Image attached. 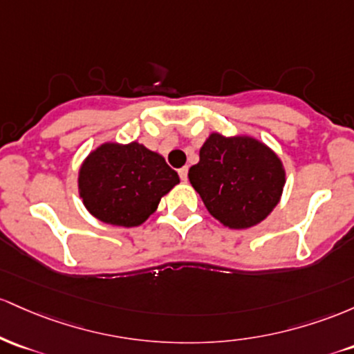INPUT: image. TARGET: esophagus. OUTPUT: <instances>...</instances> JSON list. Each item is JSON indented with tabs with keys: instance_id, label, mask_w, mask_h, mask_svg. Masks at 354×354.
Segmentation results:
<instances>
[{
	"instance_id": "1",
	"label": "esophagus",
	"mask_w": 354,
	"mask_h": 354,
	"mask_svg": "<svg viewBox=\"0 0 354 354\" xmlns=\"http://www.w3.org/2000/svg\"><path fill=\"white\" fill-rule=\"evenodd\" d=\"M187 174H189V169H187V167H182V169L180 170H178V176H180V178H182V180H187Z\"/></svg>"
}]
</instances>
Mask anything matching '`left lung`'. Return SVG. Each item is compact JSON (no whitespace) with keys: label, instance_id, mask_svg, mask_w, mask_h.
Wrapping results in <instances>:
<instances>
[{"label":"left lung","instance_id":"obj_1","mask_svg":"<svg viewBox=\"0 0 354 354\" xmlns=\"http://www.w3.org/2000/svg\"><path fill=\"white\" fill-rule=\"evenodd\" d=\"M209 214L229 229H249L279 204L286 170L279 156L251 135L212 132L189 169Z\"/></svg>","mask_w":354,"mask_h":354}]
</instances>
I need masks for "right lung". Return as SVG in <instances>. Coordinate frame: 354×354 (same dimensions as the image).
Returning <instances> with one entry per match:
<instances>
[{"instance_id": "add662e5", "label": "right lung", "mask_w": 354, "mask_h": 354, "mask_svg": "<svg viewBox=\"0 0 354 354\" xmlns=\"http://www.w3.org/2000/svg\"><path fill=\"white\" fill-rule=\"evenodd\" d=\"M178 182L165 158L137 140L98 145L78 170L83 205L95 219L118 227L144 224Z\"/></svg>"}]
</instances>
